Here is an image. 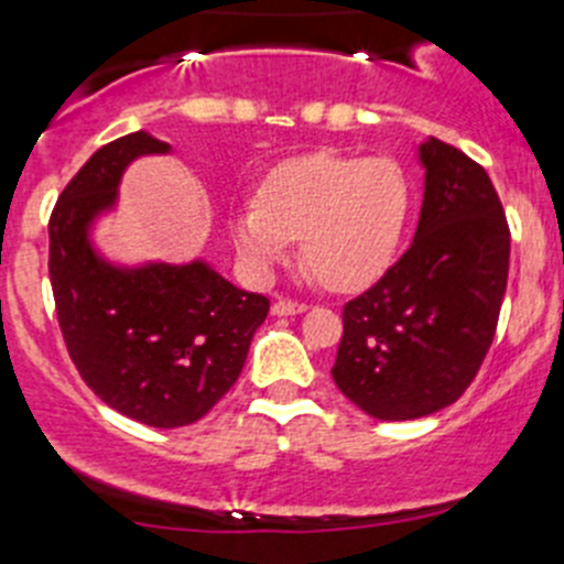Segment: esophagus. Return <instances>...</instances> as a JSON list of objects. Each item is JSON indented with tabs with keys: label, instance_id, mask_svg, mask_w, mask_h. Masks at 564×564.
Returning <instances> with one entry per match:
<instances>
[{
	"label": "esophagus",
	"instance_id": "esophagus-1",
	"mask_svg": "<svg viewBox=\"0 0 564 564\" xmlns=\"http://www.w3.org/2000/svg\"><path fill=\"white\" fill-rule=\"evenodd\" d=\"M308 308L305 303H297V300H275L272 303V314L275 316H289V314H303V311Z\"/></svg>",
	"mask_w": 564,
	"mask_h": 564
}]
</instances>
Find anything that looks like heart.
Returning <instances> with one entry per match:
<instances>
[{
  "instance_id": "heart-1",
  "label": "heart",
  "mask_w": 564,
  "mask_h": 564,
  "mask_svg": "<svg viewBox=\"0 0 564 564\" xmlns=\"http://www.w3.org/2000/svg\"><path fill=\"white\" fill-rule=\"evenodd\" d=\"M413 204L410 178L388 156L311 154L283 162L259 200L231 217L237 250L270 270L303 237V261L327 289L349 292L375 281L393 259Z\"/></svg>"
}]
</instances>
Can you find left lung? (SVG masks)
Returning <instances> with one entry per match:
<instances>
[{"instance_id":"1","label":"left lung","mask_w":564,"mask_h":564,"mask_svg":"<svg viewBox=\"0 0 564 564\" xmlns=\"http://www.w3.org/2000/svg\"><path fill=\"white\" fill-rule=\"evenodd\" d=\"M424 204L413 245L344 303L333 380L380 421L430 415L463 397L499 325L510 226L482 165L435 137L419 149Z\"/></svg>"}]
</instances>
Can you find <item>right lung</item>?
I'll return each instance as SVG.
<instances>
[{"instance_id": "right-lung-1", "label": "right lung", "mask_w": 564, "mask_h": 564, "mask_svg": "<svg viewBox=\"0 0 564 564\" xmlns=\"http://www.w3.org/2000/svg\"><path fill=\"white\" fill-rule=\"evenodd\" d=\"M171 145L134 131L101 145L48 217V278L70 360L101 402L149 427H187L237 382L270 300L193 261L120 270L87 226L109 209L131 160Z\"/></svg>"}]
</instances>
